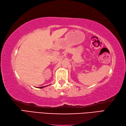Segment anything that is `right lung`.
<instances>
[{
  "mask_svg": "<svg viewBox=\"0 0 126 126\" xmlns=\"http://www.w3.org/2000/svg\"><path fill=\"white\" fill-rule=\"evenodd\" d=\"M47 87V86H44V87H39V88H44V87Z\"/></svg>",
  "mask_w": 126,
  "mask_h": 126,
  "instance_id": "right-lung-1",
  "label": "right lung"
}]
</instances>
